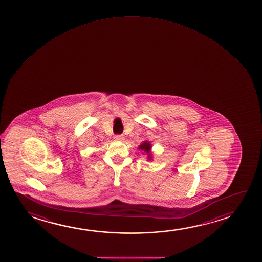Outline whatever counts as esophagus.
Returning a JSON list of instances; mask_svg holds the SVG:
<instances>
[{
    "mask_svg": "<svg viewBox=\"0 0 262 262\" xmlns=\"http://www.w3.org/2000/svg\"><path fill=\"white\" fill-rule=\"evenodd\" d=\"M115 140L122 141V140H124V137L122 136V135H115Z\"/></svg>",
    "mask_w": 262,
    "mask_h": 262,
    "instance_id": "34e87169",
    "label": "esophagus"
}]
</instances>
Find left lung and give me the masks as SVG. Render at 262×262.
<instances>
[{
	"mask_svg": "<svg viewBox=\"0 0 262 262\" xmlns=\"http://www.w3.org/2000/svg\"><path fill=\"white\" fill-rule=\"evenodd\" d=\"M140 150H142L147 155V160L151 161L153 160V153L151 152V148H152V144L150 141L148 140H145L142 143L140 144V146L138 147Z\"/></svg>",
	"mask_w": 262,
	"mask_h": 262,
	"instance_id": "8db88e82",
	"label": "left lung"
}]
</instances>
